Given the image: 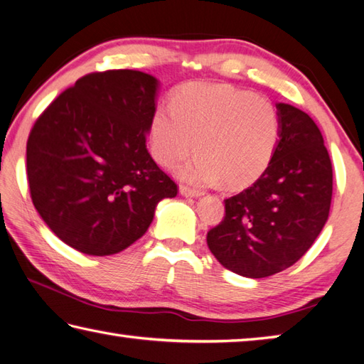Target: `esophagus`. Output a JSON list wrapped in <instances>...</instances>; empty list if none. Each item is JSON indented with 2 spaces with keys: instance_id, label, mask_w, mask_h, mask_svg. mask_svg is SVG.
Instances as JSON below:
<instances>
[{
  "instance_id": "obj_1",
  "label": "esophagus",
  "mask_w": 364,
  "mask_h": 364,
  "mask_svg": "<svg viewBox=\"0 0 364 364\" xmlns=\"http://www.w3.org/2000/svg\"><path fill=\"white\" fill-rule=\"evenodd\" d=\"M180 194L183 197H189V198H197L202 196V192H198L197 189L194 188H189V186H184V184H181L180 186Z\"/></svg>"
}]
</instances>
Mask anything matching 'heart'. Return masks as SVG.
<instances>
[{
	"instance_id": "b5f03b06",
	"label": "heart",
	"mask_w": 364,
	"mask_h": 364,
	"mask_svg": "<svg viewBox=\"0 0 364 364\" xmlns=\"http://www.w3.org/2000/svg\"><path fill=\"white\" fill-rule=\"evenodd\" d=\"M279 139L272 102L223 83L186 85L173 96L172 112L158 109L149 123V146L161 166H175L194 148L196 159L178 175L197 186H251L267 172Z\"/></svg>"
}]
</instances>
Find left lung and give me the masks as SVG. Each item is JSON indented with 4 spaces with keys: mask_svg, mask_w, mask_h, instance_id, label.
I'll return each mask as SVG.
<instances>
[{
    "mask_svg": "<svg viewBox=\"0 0 364 364\" xmlns=\"http://www.w3.org/2000/svg\"><path fill=\"white\" fill-rule=\"evenodd\" d=\"M281 139L267 172L225 200L224 220L206 235L224 268L267 277L300 260L328 219L333 168L322 132L308 113L276 104Z\"/></svg>",
    "mask_w": 364,
    "mask_h": 364,
    "instance_id": "8db88e82",
    "label": "left lung"
}]
</instances>
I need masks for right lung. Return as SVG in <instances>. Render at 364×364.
Here are the masks:
<instances>
[{
	"mask_svg": "<svg viewBox=\"0 0 364 364\" xmlns=\"http://www.w3.org/2000/svg\"><path fill=\"white\" fill-rule=\"evenodd\" d=\"M159 80L119 69L78 78L36 121L26 175L42 220L63 243L112 255L144 237L176 184L156 166L146 134Z\"/></svg>",
	"mask_w": 364,
	"mask_h": 364,
	"instance_id": "obj_1",
	"label": "right lung"
}]
</instances>
